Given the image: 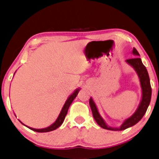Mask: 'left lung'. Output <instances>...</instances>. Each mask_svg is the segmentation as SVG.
Returning <instances> with one entry per match:
<instances>
[{"label":"left lung","instance_id":"obj_1","mask_svg":"<svg viewBox=\"0 0 159 159\" xmlns=\"http://www.w3.org/2000/svg\"><path fill=\"white\" fill-rule=\"evenodd\" d=\"M132 53L134 55L139 57V54L137 50L134 48L132 50ZM126 62L129 64L131 67L134 68V69L137 72V75L139 79V83H140L141 90H142V96H141V99L139 104L137 107V110L131 116L125 119L121 124V126L118 127V128H112V127L109 126L106 124L105 120L102 118V117L99 114L98 109H97V105L94 102L93 99L92 97H90V100H89V103H90V109H91L92 113H93V116L101 128L106 129V130H123L125 129L130 128V127L134 126L136 124L138 123L140 121L141 118L143 117L146 113V110L148 109L149 103L151 101V96H152V88L150 85V80H149V74L146 68L143 64L142 60L139 57H135L134 59H130V60H127Z\"/></svg>","mask_w":159,"mask_h":159}]
</instances>
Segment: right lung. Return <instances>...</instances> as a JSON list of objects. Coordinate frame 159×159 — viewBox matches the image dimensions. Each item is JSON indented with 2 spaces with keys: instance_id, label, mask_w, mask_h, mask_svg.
<instances>
[{
  "instance_id": "1",
  "label": "right lung",
  "mask_w": 159,
  "mask_h": 159,
  "mask_svg": "<svg viewBox=\"0 0 159 159\" xmlns=\"http://www.w3.org/2000/svg\"><path fill=\"white\" fill-rule=\"evenodd\" d=\"M80 90H81V89H80V88H77L76 90H75V91L73 92V93H71L69 97H68V99H66L65 104H64V106H62V110H61L60 115H59V116H58V118H57V120H56L54 123L52 124L51 125H50V126L48 127V128H41V129L33 128H31V127L27 126V125H24V124L22 123V122L20 120H19V121H20L21 123L22 124V125H25V127H27V128H29V129H31V130H34V131L39 132V133H45V132H50V131H52V130H56V129L58 128L59 127H60L61 125H62V124L63 123L64 119H65V118H66V115H67L68 109H69V106H70V105L71 104V102H73V100H74L75 98V97H77V95H78V92H79Z\"/></svg>"
}]
</instances>
